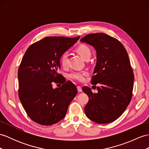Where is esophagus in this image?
<instances>
[{"mask_svg": "<svg viewBox=\"0 0 149 149\" xmlns=\"http://www.w3.org/2000/svg\"><path fill=\"white\" fill-rule=\"evenodd\" d=\"M77 89H78V91L79 92H81L82 91V89H81V86H77Z\"/></svg>", "mask_w": 149, "mask_h": 149, "instance_id": "esophagus-1", "label": "esophagus"}]
</instances>
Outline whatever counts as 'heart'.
I'll use <instances>...</instances> for the list:
<instances>
[{"label": "heart", "mask_w": 149, "mask_h": 149, "mask_svg": "<svg viewBox=\"0 0 149 149\" xmlns=\"http://www.w3.org/2000/svg\"><path fill=\"white\" fill-rule=\"evenodd\" d=\"M77 51L80 54L81 56L85 59L86 58L90 57L91 56V50L88 46L85 45H80L77 47ZM69 54L68 52H64L61 57V62L64 67H66L68 64ZM87 74V72L85 71H74L70 74V77L72 79L78 81H81L84 79V77Z\"/></svg>", "instance_id": "heart-1"}]
</instances>
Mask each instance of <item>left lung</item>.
<instances>
[{
    "label": "left lung",
    "mask_w": 149,
    "mask_h": 149,
    "mask_svg": "<svg viewBox=\"0 0 149 149\" xmlns=\"http://www.w3.org/2000/svg\"><path fill=\"white\" fill-rule=\"evenodd\" d=\"M80 41L96 50L92 84L99 85L96 93L82 88L89 98L85 114L99 124L111 123L121 116L132 97L134 75L128 53L120 42L103 33L86 35Z\"/></svg>",
    "instance_id": "1"
}]
</instances>
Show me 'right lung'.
I'll return each instance as SVG.
<instances>
[{
  "label": "right lung",
  "instance_id": "1",
  "mask_svg": "<svg viewBox=\"0 0 149 149\" xmlns=\"http://www.w3.org/2000/svg\"><path fill=\"white\" fill-rule=\"evenodd\" d=\"M80 37H49L28 47L17 72L19 98L28 116L42 125H52L65 117L78 90L57 72L62 54ZM53 82L62 86L54 89Z\"/></svg>",
  "mask_w": 149,
  "mask_h": 149
}]
</instances>
